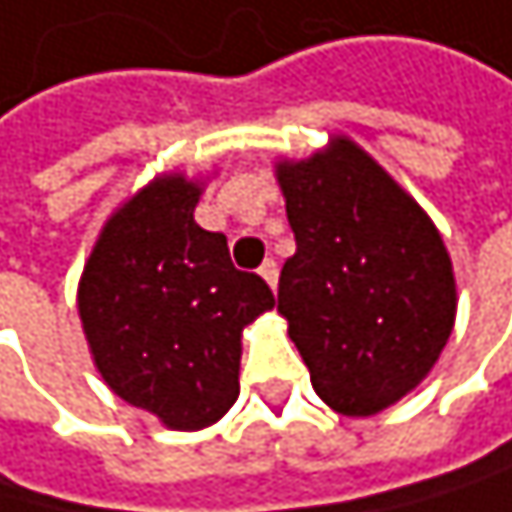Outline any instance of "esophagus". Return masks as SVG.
<instances>
[{"label":"esophagus","instance_id":"1","mask_svg":"<svg viewBox=\"0 0 512 512\" xmlns=\"http://www.w3.org/2000/svg\"><path fill=\"white\" fill-rule=\"evenodd\" d=\"M259 274L268 280V287H271V290L277 287V274H280V268H277V262H274V259H265V262H262V268H259Z\"/></svg>","mask_w":512,"mask_h":512}]
</instances>
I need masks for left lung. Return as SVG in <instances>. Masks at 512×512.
<instances>
[{
  "mask_svg": "<svg viewBox=\"0 0 512 512\" xmlns=\"http://www.w3.org/2000/svg\"><path fill=\"white\" fill-rule=\"evenodd\" d=\"M296 253L277 311L317 397L375 415L406 397L455 326V277L427 213L351 140L277 164Z\"/></svg>",
  "mask_w": 512,
  "mask_h": 512,
  "instance_id": "8db88e82",
  "label": "left lung"
}]
</instances>
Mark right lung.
<instances>
[{
    "label": "right lung",
    "instance_id": "obj_1",
    "mask_svg": "<svg viewBox=\"0 0 512 512\" xmlns=\"http://www.w3.org/2000/svg\"><path fill=\"white\" fill-rule=\"evenodd\" d=\"M201 189L173 173L103 228L85 265L79 314L106 385L173 430H201L238 400L241 332L274 305L238 271L222 232L195 222Z\"/></svg>",
    "mask_w": 512,
    "mask_h": 512
}]
</instances>
